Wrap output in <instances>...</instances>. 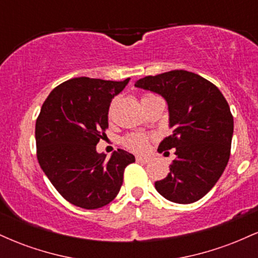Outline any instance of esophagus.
<instances>
[{"label": "esophagus", "mask_w": 258, "mask_h": 258, "mask_svg": "<svg viewBox=\"0 0 258 258\" xmlns=\"http://www.w3.org/2000/svg\"><path fill=\"white\" fill-rule=\"evenodd\" d=\"M136 160H137L138 162H142V164H148V162L150 161V159L147 158V156H137Z\"/></svg>", "instance_id": "34e87169"}]
</instances>
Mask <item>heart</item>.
<instances>
[{
  "label": "heart",
  "mask_w": 258,
  "mask_h": 258,
  "mask_svg": "<svg viewBox=\"0 0 258 258\" xmlns=\"http://www.w3.org/2000/svg\"><path fill=\"white\" fill-rule=\"evenodd\" d=\"M149 97H153V94H146V96H143L142 100L149 98ZM148 143H149V137L143 135V133H131V135L126 136V137L123 138V144H125V147L137 153L146 152L148 148Z\"/></svg>",
  "instance_id": "obj_1"
}]
</instances>
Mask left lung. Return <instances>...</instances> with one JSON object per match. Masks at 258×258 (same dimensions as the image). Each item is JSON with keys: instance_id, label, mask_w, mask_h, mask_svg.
<instances>
[{"instance_id": "left-lung-1", "label": "left lung", "mask_w": 258, "mask_h": 258, "mask_svg": "<svg viewBox=\"0 0 258 258\" xmlns=\"http://www.w3.org/2000/svg\"><path fill=\"white\" fill-rule=\"evenodd\" d=\"M136 87L166 99L172 135L160 143L159 152L176 149L166 178L155 182L165 199L191 204L212 189L230 156L234 121L223 94L198 74L172 70L146 76Z\"/></svg>"}]
</instances>
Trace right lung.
<instances>
[{"instance_id": "obj_1", "label": "right lung", "mask_w": 258, "mask_h": 258, "mask_svg": "<svg viewBox=\"0 0 258 258\" xmlns=\"http://www.w3.org/2000/svg\"><path fill=\"white\" fill-rule=\"evenodd\" d=\"M75 78L43 102L35 127L38 164L58 193L73 205L94 210L116 198L135 156L122 149L110 159L96 150L108 128L109 106L128 84Z\"/></svg>"}]
</instances>
